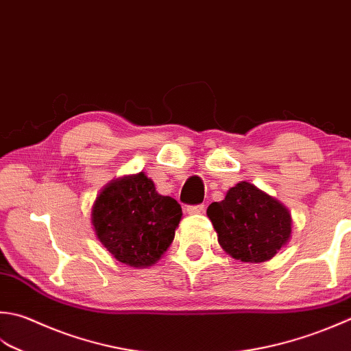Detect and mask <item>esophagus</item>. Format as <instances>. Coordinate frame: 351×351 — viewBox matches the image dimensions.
I'll return each mask as SVG.
<instances>
[{
  "label": "esophagus",
  "mask_w": 351,
  "mask_h": 351,
  "mask_svg": "<svg viewBox=\"0 0 351 351\" xmlns=\"http://www.w3.org/2000/svg\"><path fill=\"white\" fill-rule=\"evenodd\" d=\"M204 210H205V205L204 204L189 205V207H187V211L190 213V215H201V213H204Z\"/></svg>",
  "instance_id": "obj_1"
}]
</instances>
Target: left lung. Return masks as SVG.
<instances>
[{
	"instance_id": "obj_1",
	"label": "left lung",
	"mask_w": 351,
	"mask_h": 351,
	"mask_svg": "<svg viewBox=\"0 0 351 351\" xmlns=\"http://www.w3.org/2000/svg\"><path fill=\"white\" fill-rule=\"evenodd\" d=\"M207 215L219 243L240 262L272 258L292 232V219L285 205L245 181L230 189L222 202H213Z\"/></svg>"
}]
</instances>
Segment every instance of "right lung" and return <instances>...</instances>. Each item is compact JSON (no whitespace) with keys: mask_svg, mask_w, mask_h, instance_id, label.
I'll return each instance as SVG.
<instances>
[{"mask_svg":"<svg viewBox=\"0 0 351 351\" xmlns=\"http://www.w3.org/2000/svg\"><path fill=\"white\" fill-rule=\"evenodd\" d=\"M182 208L156 193L144 173L114 181L93 207V225L101 245L121 263L154 265L173 242Z\"/></svg>","mask_w":351,"mask_h":351,"instance_id":"obj_1","label":"right lung"}]
</instances>
